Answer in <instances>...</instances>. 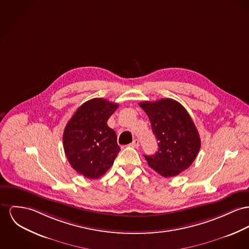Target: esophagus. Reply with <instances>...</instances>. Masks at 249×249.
Segmentation results:
<instances>
[{"instance_id": "obj_1", "label": "esophagus", "mask_w": 249, "mask_h": 249, "mask_svg": "<svg viewBox=\"0 0 249 249\" xmlns=\"http://www.w3.org/2000/svg\"><path fill=\"white\" fill-rule=\"evenodd\" d=\"M130 145H131L132 147H134V148H138V147H139V145H140V143H139V140H138V139L133 140V142L130 143Z\"/></svg>"}]
</instances>
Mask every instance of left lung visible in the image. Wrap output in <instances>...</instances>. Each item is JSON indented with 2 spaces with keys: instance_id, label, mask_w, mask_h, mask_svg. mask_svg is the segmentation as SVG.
Here are the masks:
<instances>
[{
  "instance_id": "8db88e82",
  "label": "left lung",
  "mask_w": 249,
  "mask_h": 249,
  "mask_svg": "<svg viewBox=\"0 0 249 249\" xmlns=\"http://www.w3.org/2000/svg\"><path fill=\"white\" fill-rule=\"evenodd\" d=\"M139 105L149 118L159 141L158 152L153 156L144 155L148 165L164 178L179 175L194 162L201 146L192 118L176 100L145 101Z\"/></svg>"
}]
</instances>
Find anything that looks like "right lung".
Here are the masks:
<instances>
[{
    "label": "right lung",
    "instance_id": "obj_1",
    "mask_svg": "<svg viewBox=\"0 0 249 249\" xmlns=\"http://www.w3.org/2000/svg\"><path fill=\"white\" fill-rule=\"evenodd\" d=\"M117 107L118 104L103 98L89 100L67 124L63 133L67 159L87 178L102 177L120 152L116 133L107 124Z\"/></svg>",
    "mask_w": 249,
    "mask_h": 249
}]
</instances>
